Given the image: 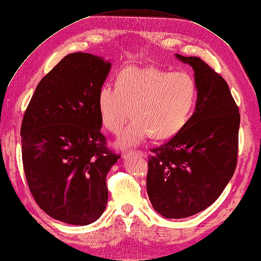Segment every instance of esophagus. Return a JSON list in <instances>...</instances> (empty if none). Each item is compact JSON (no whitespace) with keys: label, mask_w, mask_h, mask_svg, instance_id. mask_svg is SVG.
<instances>
[{"label":"esophagus","mask_w":261,"mask_h":261,"mask_svg":"<svg viewBox=\"0 0 261 261\" xmlns=\"http://www.w3.org/2000/svg\"><path fill=\"white\" fill-rule=\"evenodd\" d=\"M129 156H138V158H145L147 156V153L145 152H142V151H130L128 152Z\"/></svg>","instance_id":"esophagus-1"}]
</instances>
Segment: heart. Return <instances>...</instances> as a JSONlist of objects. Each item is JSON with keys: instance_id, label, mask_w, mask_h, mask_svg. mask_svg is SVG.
Wrapping results in <instances>:
<instances>
[{"instance_id": "b5f03b06", "label": "heart", "mask_w": 261, "mask_h": 261, "mask_svg": "<svg viewBox=\"0 0 261 261\" xmlns=\"http://www.w3.org/2000/svg\"><path fill=\"white\" fill-rule=\"evenodd\" d=\"M197 97V85L186 71L156 67H127L117 77L116 88L106 85L98 92L99 118L109 132L119 134L132 116L134 119L117 140L128 149L153 136L168 139L189 120Z\"/></svg>"}]
</instances>
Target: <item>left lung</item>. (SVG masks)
Returning <instances> with one entry per match:
<instances>
[{"label":"left lung","instance_id":"8db88e82","mask_svg":"<svg viewBox=\"0 0 261 261\" xmlns=\"http://www.w3.org/2000/svg\"><path fill=\"white\" fill-rule=\"evenodd\" d=\"M194 70L193 116L149 159L147 192L165 218H185L210 206L231 180L238 154L240 113L227 82L197 57L174 55Z\"/></svg>","mask_w":261,"mask_h":261}]
</instances>
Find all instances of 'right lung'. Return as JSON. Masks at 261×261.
I'll use <instances>...</instances> for the list:
<instances>
[{
	"mask_svg": "<svg viewBox=\"0 0 261 261\" xmlns=\"http://www.w3.org/2000/svg\"><path fill=\"white\" fill-rule=\"evenodd\" d=\"M111 62L76 52L40 80L21 125L22 162L35 201L70 225L97 221L108 200L106 176L120 156L106 148L97 99Z\"/></svg>",
	"mask_w": 261,
	"mask_h": 261,
	"instance_id": "add662e5",
	"label": "right lung"
}]
</instances>
